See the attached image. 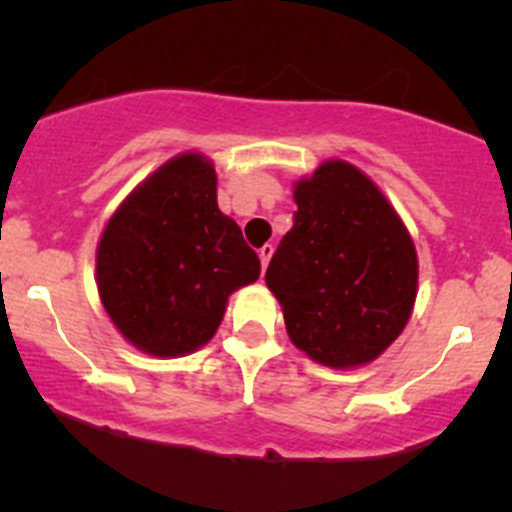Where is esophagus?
I'll use <instances>...</instances> for the list:
<instances>
[{"label":"esophagus","instance_id":"obj_1","mask_svg":"<svg viewBox=\"0 0 512 512\" xmlns=\"http://www.w3.org/2000/svg\"><path fill=\"white\" fill-rule=\"evenodd\" d=\"M272 252H275V247H272V245L260 247V252H257V255H260V262H262V270H267V265H270Z\"/></svg>","mask_w":512,"mask_h":512}]
</instances>
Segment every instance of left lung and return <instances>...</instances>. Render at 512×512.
I'll list each match as a JSON object with an SVG mask.
<instances>
[{
    "label": "left lung",
    "mask_w": 512,
    "mask_h": 512,
    "mask_svg": "<svg viewBox=\"0 0 512 512\" xmlns=\"http://www.w3.org/2000/svg\"><path fill=\"white\" fill-rule=\"evenodd\" d=\"M292 230L265 282L299 352L356 369L396 342L414 312L416 245L379 185L347 160L294 183Z\"/></svg>",
    "instance_id": "obj_1"
}]
</instances>
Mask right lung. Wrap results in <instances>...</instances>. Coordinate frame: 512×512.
Here are the masks:
<instances>
[{
    "label": "right lung",
    "mask_w": 512,
    "mask_h": 512,
    "mask_svg": "<svg viewBox=\"0 0 512 512\" xmlns=\"http://www.w3.org/2000/svg\"><path fill=\"white\" fill-rule=\"evenodd\" d=\"M260 277V257L218 208L203 153L165 160L126 195L96 247V287L113 327L141 352L173 359L218 332L227 297Z\"/></svg>",
    "instance_id": "1"
}]
</instances>
